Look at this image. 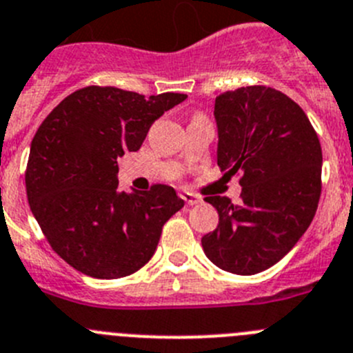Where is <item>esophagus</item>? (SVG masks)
Wrapping results in <instances>:
<instances>
[{"label":"esophagus","mask_w":353,"mask_h":353,"mask_svg":"<svg viewBox=\"0 0 353 353\" xmlns=\"http://www.w3.org/2000/svg\"><path fill=\"white\" fill-rule=\"evenodd\" d=\"M179 196H180V198H182L183 201H185L189 206L198 205V203H201V198H199V196H196V194L189 192V190H180Z\"/></svg>","instance_id":"1"}]
</instances>
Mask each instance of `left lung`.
<instances>
[{
    "label": "left lung",
    "mask_w": 353,
    "mask_h": 353,
    "mask_svg": "<svg viewBox=\"0 0 353 353\" xmlns=\"http://www.w3.org/2000/svg\"><path fill=\"white\" fill-rule=\"evenodd\" d=\"M216 163L240 176V205L206 196L219 212L201 238L221 270L255 274L285 257L315 216L322 192V148L306 113L280 90L247 85L215 99Z\"/></svg>",
    "instance_id": "1"
}]
</instances>
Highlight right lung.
Segmentation results:
<instances>
[{
    "instance_id": "1",
    "label": "right lung",
    "mask_w": 353,
    "mask_h": 353,
    "mask_svg": "<svg viewBox=\"0 0 353 353\" xmlns=\"http://www.w3.org/2000/svg\"><path fill=\"white\" fill-rule=\"evenodd\" d=\"M185 98L89 85L41 122L29 150L26 192L48 245L71 268L113 280L150 261L163 225L183 201L164 183L121 192L117 157L140 150L150 125Z\"/></svg>"
}]
</instances>
